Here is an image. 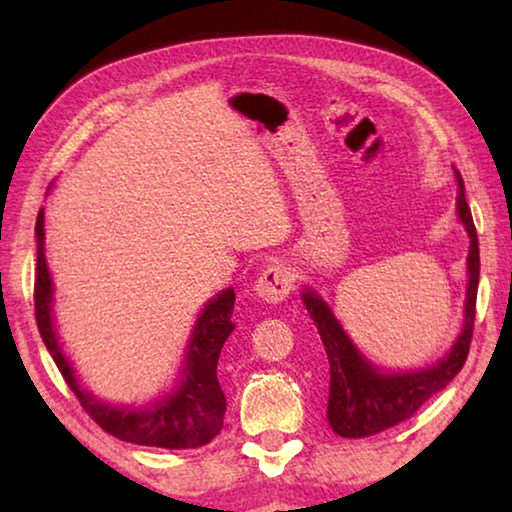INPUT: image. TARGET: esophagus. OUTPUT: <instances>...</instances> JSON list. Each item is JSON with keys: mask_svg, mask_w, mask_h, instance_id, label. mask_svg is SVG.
<instances>
[{"mask_svg": "<svg viewBox=\"0 0 512 512\" xmlns=\"http://www.w3.org/2000/svg\"><path fill=\"white\" fill-rule=\"evenodd\" d=\"M257 296L266 300V302H277L287 300L289 293L293 291V273L289 264L284 262H275L271 266L264 268V273L259 275V280L255 284Z\"/></svg>", "mask_w": 512, "mask_h": 512, "instance_id": "34e87169", "label": "esophagus"}]
</instances>
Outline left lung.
I'll list each match as a JSON object with an SVG mask.
<instances>
[{
	"instance_id": "8db88e82",
	"label": "left lung",
	"mask_w": 512,
	"mask_h": 512,
	"mask_svg": "<svg viewBox=\"0 0 512 512\" xmlns=\"http://www.w3.org/2000/svg\"><path fill=\"white\" fill-rule=\"evenodd\" d=\"M458 178V216L470 232V284H467L465 300V325L458 336L456 345L447 357L436 366L420 372H406V375H381L361 359L359 350L350 343L348 336L336 323L332 311L311 291L302 293L305 307L314 318L320 339H323L329 359V402L327 420L343 438H368L395 427L420 406L452 381L465 366L467 352H470L474 318H476V289H479V237L472 221L470 205L465 201V185L461 173Z\"/></svg>"
}]
</instances>
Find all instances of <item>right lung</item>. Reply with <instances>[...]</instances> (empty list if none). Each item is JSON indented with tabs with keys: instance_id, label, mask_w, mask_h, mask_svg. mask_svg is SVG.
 <instances>
[{
	"instance_id": "right-lung-1",
	"label": "right lung",
	"mask_w": 512,
	"mask_h": 512,
	"mask_svg": "<svg viewBox=\"0 0 512 512\" xmlns=\"http://www.w3.org/2000/svg\"><path fill=\"white\" fill-rule=\"evenodd\" d=\"M38 237V264H36V287H33V302H36L38 332L45 341L51 359L56 361L60 375L72 388L76 400L81 402L85 413L99 427L119 440L146 447L164 449H196L210 443L223 427L225 395L216 377V363L225 339L232 329V305L235 291L225 289L219 298H214L198 318L194 339L189 343L185 379L173 395L164 397L151 409H117L92 397L79 386L69 361L60 352L54 325H51V277L45 262V212H38L36 221Z\"/></svg>"
}]
</instances>
